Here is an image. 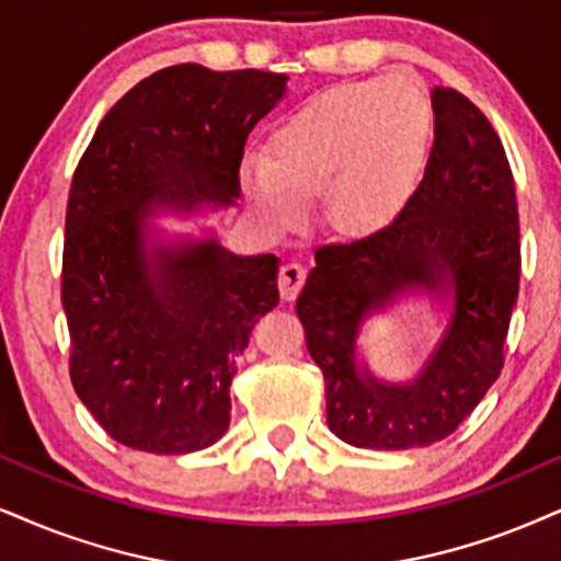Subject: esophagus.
Returning <instances> with one entry per match:
<instances>
[{
	"label": "esophagus",
	"mask_w": 561,
	"mask_h": 561,
	"mask_svg": "<svg viewBox=\"0 0 561 561\" xmlns=\"http://www.w3.org/2000/svg\"><path fill=\"white\" fill-rule=\"evenodd\" d=\"M304 280H307V267L299 265V262H288V265H283L278 273V291L283 296V301H294L301 291Z\"/></svg>",
	"instance_id": "esophagus-1"
}]
</instances>
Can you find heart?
I'll return each instance as SVG.
<instances>
[{
	"label": "heart",
	"instance_id": "b5f03b06",
	"mask_svg": "<svg viewBox=\"0 0 561 561\" xmlns=\"http://www.w3.org/2000/svg\"><path fill=\"white\" fill-rule=\"evenodd\" d=\"M432 133L426 95L405 78L330 90L273 137V161L249 158L241 186L275 231L304 224L312 199L343 231H375L408 203Z\"/></svg>",
	"mask_w": 561,
	"mask_h": 561
}]
</instances>
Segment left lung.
<instances>
[{
	"mask_svg": "<svg viewBox=\"0 0 561 561\" xmlns=\"http://www.w3.org/2000/svg\"><path fill=\"white\" fill-rule=\"evenodd\" d=\"M434 145L403 210L369 237L324 244L296 301L324 377L328 426L366 449L449 437L502 371L520 283L513 171L500 135L466 95L432 90ZM408 295L437 300L446 330L420 371L382 380L357 348L365 322Z\"/></svg>",
	"mask_w": 561,
	"mask_h": 561,
	"instance_id": "left-lung-1",
	"label": "left lung"
}]
</instances>
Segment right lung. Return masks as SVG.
Here are the masks:
<instances>
[{
  "instance_id": "right-lung-1",
  "label": "right lung",
  "mask_w": 561,
  "mask_h": 561,
  "mask_svg": "<svg viewBox=\"0 0 561 561\" xmlns=\"http://www.w3.org/2000/svg\"><path fill=\"white\" fill-rule=\"evenodd\" d=\"M286 75L176 65L103 116L67 199L61 307L69 377L119 445L153 455L210 447L252 328L278 304V257H239L207 237L165 239L161 216H205L241 197L249 133Z\"/></svg>"
}]
</instances>
